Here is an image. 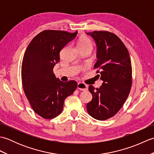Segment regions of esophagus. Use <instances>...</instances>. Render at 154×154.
<instances>
[{"mask_svg": "<svg viewBox=\"0 0 154 154\" xmlns=\"http://www.w3.org/2000/svg\"><path fill=\"white\" fill-rule=\"evenodd\" d=\"M77 89L80 91H86L88 90V86L83 83H79L77 84Z\"/></svg>", "mask_w": 154, "mask_h": 154, "instance_id": "esophagus-1", "label": "esophagus"}]
</instances>
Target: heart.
Listing matches in <instances>:
<instances>
[{
	"label": "heart",
	"instance_id": "b5f03b06",
	"mask_svg": "<svg viewBox=\"0 0 154 154\" xmlns=\"http://www.w3.org/2000/svg\"><path fill=\"white\" fill-rule=\"evenodd\" d=\"M77 46L79 50H84V49H89L92 50L93 43L90 39L86 36H81L77 41Z\"/></svg>",
	"mask_w": 154,
	"mask_h": 154
}]
</instances>
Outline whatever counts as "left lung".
Listing matches in <instances>:
<instances>
[{"label":"left lung","instance_id":"obj_1","mask_svg":"<svg viewBox=\"0 0 154 154\" xmlns=\"http://www.w3.org/2000/svg\"><path fill=\"white\" fill-rule=\"evenodd\" d=\"M97 45V75L103 81L99 89L90 85L93 99L87 103V112L99 120L109 119L119 112L130 93L132 65L127 48L114 34L106 31L87 32Z\"/></svg>","mask_w":154,"mask_h":154}]
</instances>
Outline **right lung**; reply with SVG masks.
<instances>
[{
  "instance_id": "1",
  "label": "right lung",
  "mask_w": 154,
  "mask_h": 154,
  "mask_svg": "<svg viewBox=\"0 0 154 154\" xmlns=\"http://www.w3.org/2000/svg\"><path fill=\"white\" fill-rule=\"evenodd\" d=\"M77 31L44 30L33 38L26 50L22 64L24 93L34 112L45 119L60 114L66 98L77 87L75 81L62 82L53 72L60 60V51L76 37Z\"/></svg>"
}]
</instances>
